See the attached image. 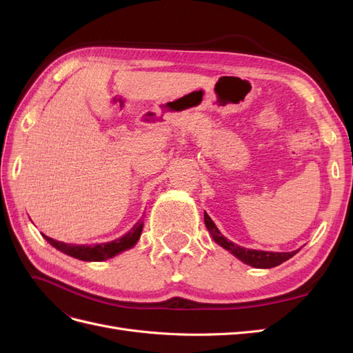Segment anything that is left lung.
Here are the masks:
<instances>
[{"mask_svg": "<svg viewBox=\"0 0 353 353\" xmlns=\"http://www.w3.org/2000/svg\"><path fill=\"white\" fill-rule=\"evenodd\" d=\"M205 223H206L208 231L210 232L212 239L215 240V243H218L221 248L232 253L236 258H239L245 265L253 266V268H274V266L285 262L287 259H290L292 256H294L299 252V250H294V252L279 253V252H263V250L245 249V248H241V245H237L236 243H232L228 239L223 237L206 212H205Z\"/></svg>", "mask_w": 353, "mask_h": 353, "instance_id": "1", "label": "left lung"}]
</instances>
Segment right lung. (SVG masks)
<instances>
[{
	"instance_id": "right-lung-1",
	"label": "right lung",
	"mask_w": 353,
	"mask_h": 353,
	"mask_svg": "<svg viewBox=\"0 0 353 353\" xmlns=\"http://www.w3.org/2000/svg\"><path fill=\"white\" fill-rule=\"evenodd\" d=\"M143 225H144L143 219H140L121 239H116L110 243H101V244H92V245H88V244H66L63 241L52 240L47 236H44V237L52 245V248H56L57 250L72 256V258L87 261V262H100V261L110 259V258H113V256L119 254L121 252L134 248L135 243L138 241V239H140V236H141Z\"/></svg>"
}]
</instances>
